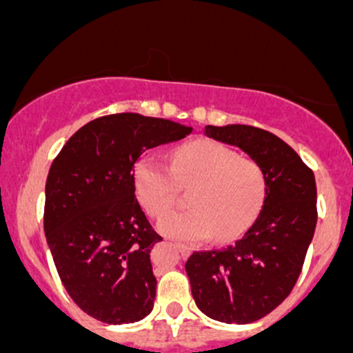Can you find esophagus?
<instances>
[{
  "label": "esophagus",
  "mask_w": 353,
  "mask_h": 353,
  "mask_svg": "<svg viewBox=\"0 0 353 353\" xmlns=\"http://www.w3.org/2000/svg\"><path fill=\"white\" fill-rule=\"evenodd\" d=\"M174 248H176L177 251L181 252V256H188V254H190V252H191V248H188V245H184V244H179V243H177V244H174Z\"/></svg>",
  "instance_id": "obj_1"
}]
</instances>
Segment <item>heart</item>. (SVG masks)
<instances>
[{"label":"heart","mask_w":353,"mask_h":353,"mask_svg":"<svg viewBox=\"0 0 353 353\" xmlns=\"http://www.w3.org/2000/svg\"><path fill=\"white\" fill-rule=\"evenodd\" d=\"M191 188V210L162 219L165 236L186 243L229 241L258 215L266 193L261 165L251 157L237 155L227 145L194 140L172 154V169L159 157L143 155L134 165V188L152 216H163L174 206L179 188Z\"/></svg>","instance_id":"b5f03b06"}]
</instances>
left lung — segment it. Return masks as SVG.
Returning a JSON list of instances; mask_svg holds the SVG:
<instances>
[{
    "mask_svg": "<svg viewBox=\"0 0 353 353\" xmlns=\"http://www.w3.org/2000/svg\"><path fill=\"white\" fill-rule=\"evenodd\" d=\"M205 134L239 147L266 177L263 208L243 236L227 248L193 252L186 261L199 311L248 325L279 307L301 275L318 222L314 174L270 131L229 124L205 126Z\"/></svg>",
    "mask_w": 353,
    "mask_h": 353,
    "instance_id": "left-lung-1",
    "label": "left lung"
}]
</instances>
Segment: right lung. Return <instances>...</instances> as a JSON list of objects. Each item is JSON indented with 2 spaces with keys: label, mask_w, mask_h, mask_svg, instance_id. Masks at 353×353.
Returning <instances> with one entry per match:
<instances>
[{
  "label": "right lung",
  "mask_w": 353,
  "mask_h": 353,
  "mask_svg": "<svg viewBox=\"0 0 353 353\" xmlns=\"http://www.w3.org/2000/svg\"><path fill=\"white\" fill-rule=\"evenodd\" d=\"M191 131L169 119L109 114L81 126L52 160L44 234L68 295L92 318L124 325L154 309L150 249L162 237L134 196V163Z\"/></svg>",
  "instance_id": "1"
}]
</instances>
